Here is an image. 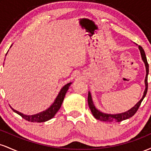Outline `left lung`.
I'll return each mask as SVG.
<instances>
[{
    "instance_id": "8db88e82",
    "label": "left lung",
    "mask_w": 151,
    "mask_h": 151,
    "mask_svg": "<svg viewBox=\"0 0 151 151\" xmlns=\"http://www.w3.org/2000/svg\"><path fill=\"white\" fill-rule=\"evenodd\" d=\"M138 48H139L140 52H141V55L142 57V60L144 62L145 68H146V76H145V89L144 91V93H143V97L138 103L136 104L133 108H131L130 110L128 111L124 112V113L121 114H107L102 113V112L99 111L97 110L96 109V107L93 105L92 99H91V93L89 92L88 93V104H89V109L91 110V113H92L93 116L96 118L98 120L101 121H106V122H113V121H116V122H120V121H122L124 120H126V119H129V118L132 117L136 113V111H138V108H139L140 105H141L142 101L143 100V99L146 95L147 91H148V74L149 72V66L148 61H147L146 56H145V54L144 50H143V48H142L141 46H138Z\"/></svg>"
}]
</instances>
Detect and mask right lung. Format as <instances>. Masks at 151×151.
<instances>
[{
	"label": "right lung",
	"instance_id": "obj_1",
	"mask_svg": "<svg viewBox=\"0 0 151 151\" xmlns=\"http://www.w3.org/2000/svg\"><path fill=\"white\" fill-rule=\"evenodd\" d=\"M71 84H72L71 82L68 83V84H66L65 86H64L62 88L61 91L59 93L58 96H57L55 102L52 104L51 106H50L49 109H47V110L44 111L40 112V113L35 114V115L32 116H27L20 113L18 111L14 110L13 109H13V111L15 112L16 114H18V115H20V116L23 118L24 119H25L26 121H31V122H45V121L50 120L52 118L55 116V114H56L59 109L61 107V105L62 104V101H63L64 100V98H65V96L66 93H67V90H68Z\"/></svg>",
	"mask_w": 151,
	"mask_h": 151
}]
</instances>
